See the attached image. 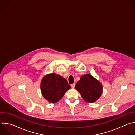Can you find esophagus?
<instances>
[{"mask_svg":"<svg viewBox=\"0 0 135 135\" xmlns=\"http://www.w3.org/2000/svg\"><path fill=\"white\" fill-rule=\"evenodd\" d=\"M75 83H73L72 84H71V86L72 88H75Z\"/></svg>","mask_w":135,"mask_h":135,"instance_id":"obj_1","label":"esophagus"}]
</instances>
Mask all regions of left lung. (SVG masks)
I'll return each instance as SVG.
<instances>
[{"instance_id": "obj_1", "label": "left lung", "mask_w": 135, "mask_h": 135, "mask_svg": "<svg viewBox=\"0 0 135 135\" xmlns=\"http://www.w3.org/2000/svg\"><path fill=\"white\" fill-rule=\"evenodd\" d=\"M75 89L81 94L84 100L89 103L97 101L103 93L102 83L89 74L81 77L75 85Z\"/></svg>"}]
</instances>
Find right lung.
I'll return each instance as SVG.
<instances>
[{"instance_id":"right-lung-1","label":"right lung","mask_w":135,"mask_h":135,"mask_svg":"<svg viewBox=\"0 0 135 135\" xmlns=\"http://www.w3.org/2000/svg\"><path fill=\"white\" fill-rule=\"evenodd\" d=\"M70 88L71 86L65 78L54 73L44 76L41 82L43 96L49 103L53 104L60 100Z\"/></svg>"}]
</instances>
